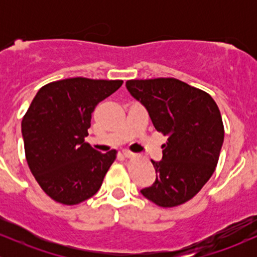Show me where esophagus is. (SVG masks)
Returning <instances> with one entry per match:
<instances>
[{"mask_svg": "<svg viewBox=\"0 0 257 257\" xmlns=\"http://www.w3.org/2000/svg\"><path fill=\"white\" fill-rule=\"evenodd\" d=\"M123 156H124L125 158H133V157H135V153H133L131 151H126V150H124V151H123Z\"/></svg>", "mask_w": 257, "mask_h": 257, "instance_id": "34e87169", "label": "esophagus"}]
</instances>
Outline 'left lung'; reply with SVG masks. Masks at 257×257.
I'll use <instances>...</instances> for the list:
<instances>
[{
  "label": "left lung",
  "instance_id": "left-lung-1",
  "mask_svg": "<svg viewBox=\"0 0 257 257\" xmlns=\"http://www.w3.org/2000/svg\"><path fill=\"white\" fill-rule=\"evenodd\" d=\"M125 85L149 111L156 131L168 137L162 161H151L155 184L141 193L162 208L184 204L219 162L225 137L219 107L206 91L173 77L129 79Z\"/></svg>",
  "mask_w": 257,
  "mask_h": 257
}]
</instances>
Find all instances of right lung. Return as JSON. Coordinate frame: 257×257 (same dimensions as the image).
Here are the masks:
<instances>
[{"label":"right lung","instance_id":"obj_1","mask_svg":"<svg viewBox=\"0 0 257 257\" xmlns=\"http://www.w3.org/2000/svg\"><path fill=\"white\" fill-rule=\"evenodd\" d=\"M122 79L75 77L43 85L22 120L25 157L38 185L55 202L75 205L99 191L117 157L101 153L84 138L96 105Z\"/></svg>","mask_w":257,"mask_h":257}]
</instances>
